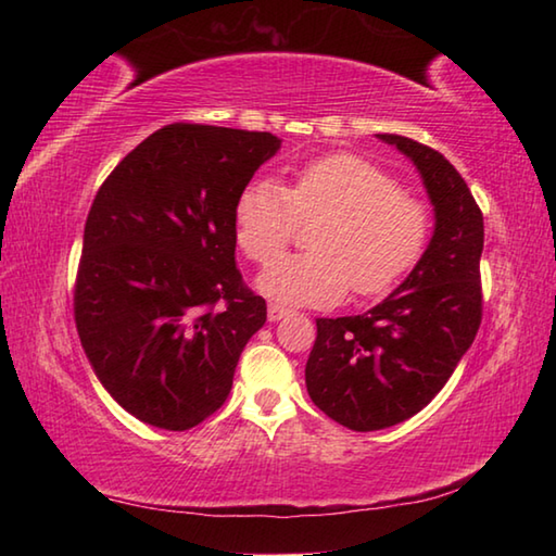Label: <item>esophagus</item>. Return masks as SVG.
Masks as SVG:
<instances>
[{"label":"esophagus","mask_w":556,"mask_h":556,"mask_svg":"<svg viewBox=\"0 0 556 556\" xmlns=\"http://www.w3.org/2000/svg\"><path fill=\"white\" fill-rule=\"evenodd\" d=\"M289 314H291L289 308L279 306V304H269V308H267V318H269V321H281V318L289 316Z\"/></svg>","instance_id":"1"}]
</instances>
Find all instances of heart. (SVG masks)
<instances>
[{
  "label": "heart",
  "mask_w": 556,
  "mask_h": 556,
  "mask_svg": "<svg viewBox=\"0 0 556 556\" xmlns=\"http://www.w3.org/2000/svg\"><path fill=\"white\" fill-rule=\"evenodd\" d=\"M301 222H318L314 253L271 262L262 294L294 306L336 304L353 287L380 296L417 265L431 232V211L397 178L357 154H326L299 166L287 188L244 186L235 203V240L252 262H269Z\"/></svg>",
  "instance_id": "1"
}]
</instances>
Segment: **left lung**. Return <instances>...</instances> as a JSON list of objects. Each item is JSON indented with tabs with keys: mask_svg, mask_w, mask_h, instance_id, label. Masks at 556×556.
<instances>
[{
	"mask_svg": "<svg viewBox=\"0 0 556 556\" xmlns=\"http://www.w3.org/2000/svg\"><path fill=\"white\" fill-rule=\"evenodd\" d=\"M412 159L434 205V235L409 277L368 314L318 318L308 397L338 425L378 431L437 397L483 318V213L444 154L378 135Z\"/></svg>",
	"mask_w": 556,
	"mask_h": 556,
	"instance_id": "left-lung-1",
	"label": "left lung"
}]
</instances>
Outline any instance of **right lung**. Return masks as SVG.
Here are the masks:
<instances>
[{
  "instance_id": "add662e5",
  "label": "right lung",
  "mask_w": 556,
  "mask_h": 556,
  "mask_svg": "<svg viewBox=\"0 0 556 556\" xmlns=\"http://www.w3.org/2000/svg\"><path fill=\"white\" fill-rule=\"evenodd\" d=\"M279 144L174 122L131 149L90 205L75 326L102 388L144 425L186 431L218 412L267 321L235 267V203Z\"/></svg>"
}]
</instances>
